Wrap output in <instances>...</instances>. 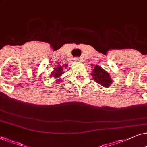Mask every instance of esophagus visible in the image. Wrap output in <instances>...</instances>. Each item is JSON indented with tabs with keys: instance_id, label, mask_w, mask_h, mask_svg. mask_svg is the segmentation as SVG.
I'll list each match as a JSON object with an SVG mask.
<instances>
[{
	"instance_id": "obj_1",
	"label": "esophagus",
	"mask_w": 147,
	"mask_h": 147,
	"mask_svg": "<svg viewBox=\"0 0 147 147\" xmlns=\"http://www.w3.org/2000/svg\"><path fill=\"white\" fill-rule=\"evenodd\" d=\"M75 60L76 62H81V59L79 57H77V58H75Z\"/></svg>"
}]
</instances>
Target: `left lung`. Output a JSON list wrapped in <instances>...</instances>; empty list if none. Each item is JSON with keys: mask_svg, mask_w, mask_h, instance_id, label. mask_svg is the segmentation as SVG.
<instances>
[{"mask_svg": "<svg viewBox=\"0 0 147 147\" xmlns=\"http://www.w3.org/2000/svg\"><path fill=\"white\" fill-rule=\"evenodd\" d=\"M91 75L93 76L94 81L103 87L108 88L112 83L110 75L97 64L94 66Z\"/></svg>", "mask_w": 147, "mask_h": 147, "instance_id": "obj_1", "label": "left lung"}]
</instances>
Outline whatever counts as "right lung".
I'll list each match as a JSON object with an SVG mask.
<instances>
[{"instance_id": "1", "label": "right lung", "mask_w": 147, "mask_h": 147, "mask_svg": "<svg viewBox=\"0 0 147 147\" xmlns=\"http://www.w3.org/2000/svg\"><path fill=\"white\" fill-rule=\"evenodd\" d=\"M68 67V64H65L64 65L60 66V64H58L57 67L54 68V70L51 72V75H50V77L56 78V82H62V79H61V76L64 73L63 71L64 68H66Z\"/></svg>"}]
</instances>
